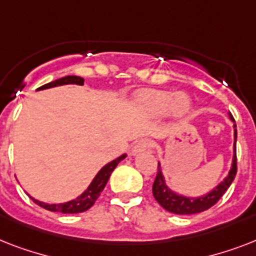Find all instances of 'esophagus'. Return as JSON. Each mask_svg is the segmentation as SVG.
Listing matches in <instances>:
<instances>
[{
	"label": "esophagus",
	"mask_w": 256,
	"mask_h": 256,
	"mask_svg": "<svg viewBox=\"0 0 256 256\" xmlns=\"http://www.w3.org/2000/svg\"><path fill=\"white\" fill-rule=\"evenodd\" d=\"M152 148V140H138L134 146H132V154H136V152H144V150H148V148Z\"/></svg>",
	"instance_id": "34e87169"
}]
</instances>
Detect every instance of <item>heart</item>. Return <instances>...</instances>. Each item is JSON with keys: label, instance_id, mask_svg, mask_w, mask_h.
I'll return each instance as SVG.
<instances>
[{"label": "heart", "instance_id": "heart-1", "mask_svg": "<svg viewBox=\"0 0 256 256\" xmlns=\"http://www.w3.org/2000/svg\"><path fill=\"white\" fill-rule=\"evenodd\" d=\"M140 104L144 112L152 116H160L170 112L174 116H183L190 112L191 100L186 94L148 90L140 96Z\"/></svg>", "mask_w": 256, "mask_h": 256}]
</instances>
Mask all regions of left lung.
<instances>
[{
	"label": "left lung",
	"instance_id": "1",
	"mask_svg": "<svg viewBox=\"0 0 256 256\" xmlns=\"http://www.w3.org/2000/svg\"><path fill=\"white\" fill-rule=\"evenodd\" d=\"M231 120H234V116L230 114ZM234 128H236L234 124ZM235 144H234V158H232V166L224 180L220 184L215 187L214 190L210 191L208 194L199 196V198H188V196H182L172 192L168 190L164 182V174L160 171V166L158 164V172H156V180L152 183V195L160 206L164 207V210L174 212L179 215H190V214H198L202 211L208 210L212 207L215 203L218 202L219 199L222 198L223 194L226 192L227 188L231 186V183L234 180L235 175H236V128L234 132Z\"/></svg>",
	"mask_w": 256,
	"mask_h": 256
}]
</instances>
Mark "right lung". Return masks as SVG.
Here are the masks:
<instances>
[{
  "label": "right lung",
  "instance_id": "1",
  "mask_svg": "<svg viewBox=\"0 0 256 256\" xmlns=\"http://www.w3.org/2000/svg\"><path fill=\"white\" fill-rule=\"evenodd\" d=\"M68 84H76V85H84V78L77 77V76H68V77L60 78L56 81L46 84V85L38 88L37 90H42V88H54V86L68 85ZM126 158V154L120 156V158L112 160L110 164L100 168V172L96 175V178L92 179V182L90 183V186L88 187V190L78 196L74 200L66 203H60V204H48V203L40 202L37 199H33L34 203H37L40 207H44L45 210L53 211V212H62V214H77V212H84V211L88 210L90 207L96 203V200L100 198V192L104 191L106 183H108L110 175H112V170L116 168V164H120V160H124Z\"/></svg>",
  "mask_w": 256,
  "mask_h": 256
}]
</instances>
